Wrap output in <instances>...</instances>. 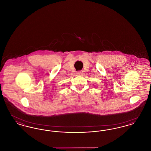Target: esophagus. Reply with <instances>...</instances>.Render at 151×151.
Here are the masks:
<instances>
[{
    "mask_svg": "<svg viewBox=\"0 0 151 151\" xmlns=\"http://www.w3.org/2000/svg\"><path fill=\"white\" fill-rule=\"evenodd\" d=\"M82 73H83V71H77V72H76V74L78 75H81Z\"/></svg>",
    "mask_w": 151,
    "mask_h": 151,
    "instance_id": "34e87169",
    "label": "esophagus"
}]
</instances>
